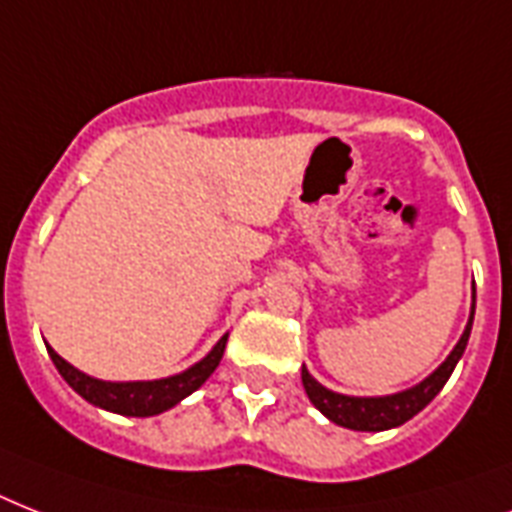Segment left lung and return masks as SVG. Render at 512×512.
<instances>
[{"label": "left lung", "instance_id": "1", "mask_svg": "<svg viewBox=\"0 0 512 512\" xmlns=\"http://www.w3.org/2000/svg\"><path fill=\"white\" fill-rule=\"evenodd\" d=\"M473 313H476V303H473V308H470L468 327H465V332H462L460 342L454 345L452 353L446 356L444 364L438 366L436 372L430 374V377H425L420 385H414V388L393 393V396H374V398L342 396V393L324 388L319 380H313L311 372L303 366L305 393H308L311 404L316 406L327 420H332L335 425H342V428L369 430V433L398 428V425H404L406 420H412L414 414L422 412V409H425V406H428L438 393H441L446 380L452 377L454 366H457V361H460L465 348H468L470 329H473Z\"/></svg>", "mask_w": 512, "mask_h": 512}]
</instances>
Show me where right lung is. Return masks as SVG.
<instances>
[{
    "label": "right lung",
    "mask_w": 512,
    "mask_h": 512,
    "mask_svg": "<svg viewBox=\"0 0 512 512\" xmlns=\"http://www.w3.org/2000/svg\"><path fill=\"white\" fill-rule=\"evenodd\" d=\"M225 342L228 335L217 340V345L209 350L207 356L201 358L199 364H193L191 369H185L180 374L164 377V380H140V382H106L95 380L90 374L79 372L68 364L66 358H60L52 348H47L52 364L58 366L60 377L71 385V388L90 404L108 409V412L127 414V417H154L175 404H180L185 396H191L193 390H199L207 377L217 369L220 358H223Z\"/></svg>",
    "instance_id": "1"
}]
</instances>
